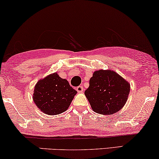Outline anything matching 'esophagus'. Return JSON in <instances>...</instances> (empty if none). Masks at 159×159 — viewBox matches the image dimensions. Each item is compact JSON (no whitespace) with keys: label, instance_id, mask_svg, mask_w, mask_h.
<instances>
[{"label":"esophagus","instance_id":"34e87169","mask_svg":"<svg viewBox=\"0 0 159 159\" xmlns=\"http://www.w3.org/2000/svg\"><path fill=\"white\" fill-rule=\"evenodd\" d=\"M76 90H77L78 93H82V91H83V87H82V85L78 86V87H77V88H76Z\"/></svg>","mask_w":159,"mask_h":159}]
</instances>
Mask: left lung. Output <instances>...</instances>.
<instances>
[{
    "instance_id": "1",
    "label": "left lung",
    "mask_w": 159,
    "mask_h": 159,
    "mask_svg": "<svg viewBox=\"0 0 159 159\" xmlns=\"http://www.w3.org/2000/svg\"><path fill=\"white\" fill-rule=\"evenodd\" d=\"M129 90V84L115 71L98 70L93 73L84 94L95 112L110 115L125 106Z\"/></svg>"
}]
</instances>
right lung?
I'll list each match as a JSON object with an SVG mask.
<instances>
[{
  "label": "right lung",
  "mask_w": 159,
  "mask_h": 159,
  "mask_svg": "<svg viewBox=\"0 0 159 159\" xmlns=\"http://www.w3.org/2000/svg\"><path fill=\"white\" fill-rule=\"evenodd\" d=\"M77 93L66 80L54 73L38 82L34 87L33 100L45 114L56 115L68 109Z\"/></svg>",
  "instance_id": "1"
}]
</instances>
